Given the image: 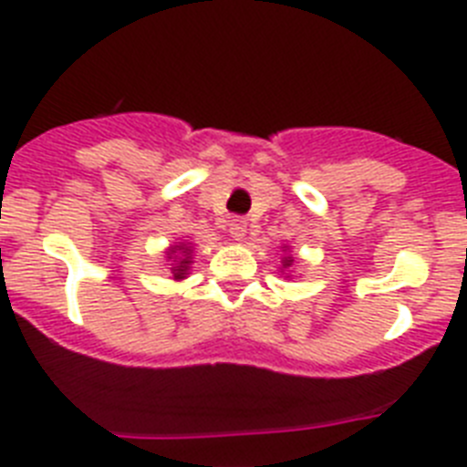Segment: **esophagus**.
Listing matches in <instances>:
<instances>
[{
    "mask_svg": "<svg viewBox=\"0 0 467 467\" xmlns=\"http://www.w3.org/2000/svg\"><path fill=\"white\" fill-rule=\"evenodd\" d=\"M229 234H231V238H236V241L245 238V234H247L245 217H234V220H229Z\"/></svg>",
    "mask_w": 467,
    "mask_h": 467,
    "instance_id": "esophagus-1",
    "label": "esophagus"
}]
</instances>
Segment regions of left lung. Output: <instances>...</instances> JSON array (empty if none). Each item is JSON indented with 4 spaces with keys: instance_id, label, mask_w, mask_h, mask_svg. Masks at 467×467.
Wrapping results in <instances>:
<instances>
[{
    "instance_id": "8db88e82",
    "label": "left lung",
    "mask_w": 467,
    "mask_h": 467,
    "mask_svg": "<svg viewBox=\"0 0 467 467\" xmlns=\"http://www.w3.org/2000/svg\"><path fill=\"white\" fill-rule=\"evenodd\" d=\"M292 264V259L290 257H285V262H283V266H290Z\"/></svg>"
}]
</instances>
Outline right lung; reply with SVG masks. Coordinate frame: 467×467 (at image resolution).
Returning a JSON list of instances; mask_svg holds the SVG:
<instances>
[{
  "mask_svg": "<svg viewBox=\"0 0 467 467\" xmlns=\"http://www.w3.org/2000/svg\"><path fill=\"white\" fill-rule=\"evenodd\" d=\"M177 250L182 253V257H177L175 254V259H180V264H177V266H172V274H175V278H184V274H187V266H189V253H192V250H189L187 245H177ZM172 253H175V250H172Z\"/></svg>",
  "mask_w": 467,
  "mask_h": 467,
  "instance_id": "right-lung-1",
  "label": "right lung"
}]
</instances>
